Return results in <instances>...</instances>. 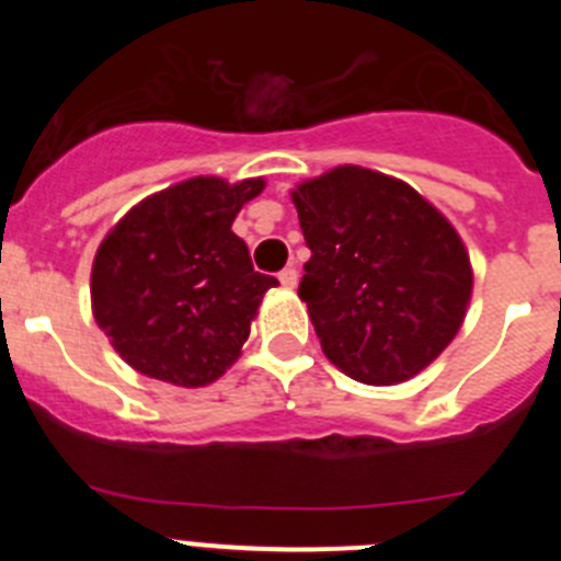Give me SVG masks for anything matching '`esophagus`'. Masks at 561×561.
<instances>
[{
	"label": "esophagus",
	"mask_w": 561,
	"mask_h": 561,
	"mask_svg": "<svg viewBox=\"0 0 561 561\" xmlns=\"http://www.w3.org/2000/svg\"><path fill=\"white\" fill-rule=\"evenodd\" d=\"M280 284H284L286 289H295V286H297V270H295V266H286V270L280 272Z\"/></svg>",
	"instance_id": "obj_1"
}]
</instances>
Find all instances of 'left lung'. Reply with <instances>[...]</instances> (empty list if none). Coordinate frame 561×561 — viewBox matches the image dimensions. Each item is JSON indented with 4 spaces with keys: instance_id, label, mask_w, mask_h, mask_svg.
Returning <instances> with one entry per match:
<instances>
[{
    "instance_id": "left-lung-1",
    "label": "left lung",
    "mask_w": 561,
    "mask_h": 561,
    "mask_svg": "<svg viewBox=\"0 0 561 561\" xmlns=\"http://www.w3.org/2000/svg\"><path fill=\"white\" fill-rule=\"evenodd\" d=\"M291 202L311 250L297 295L336 368L396 385L438 359L474 284L447 216L408 182L359 165L300 182Z\"/></svg>"
}]
</instances>
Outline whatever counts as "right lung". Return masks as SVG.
<instances>
[{"mask_svg":"<svg viewBox=\"0 0 561 561\" xmlns=\"http://www.w3.org/2000/svg\"><path fill=\"white\" fill-rule=\"evenodd\" d=\"M264 185L193 176L146 196L106 232L92 261V314L134 370L205 388L241 356L277 280L252 270L232 221Z\"/></svg>","mask_w":561,"mask_h":561,"instance_id":"obj_1","label":"right lung"}]
</instances>
